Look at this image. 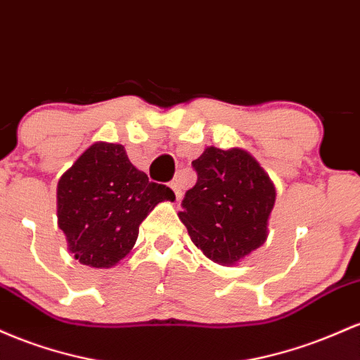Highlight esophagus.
<instances>
[{
  "instance_id": "esophagus-1",
  "label": "esophagus",
  "mask_w": 360,
  "mask_h": 360,
  "mask_svg": "<svg viewBox=\"0 0 360 360\" xmlns=\"http://www.w3.org/2000/svg\"><path fill=\"white\" fill-rule=\"evenodd\" d=\"M169 187H172V191L175 192V195H176V200H180V199H181V187H180L179 180H173L172 184H169Z\"/></svg>"
}]
</instances>
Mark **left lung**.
I'll use <instances>...</instances> for the list:
<instances>
[{"instance_id": "1", "label": "left lung", "mask_w": 360, "mask_h": 360, "mask_svg": "<svg viewBox=\"0 0 360 360\" xmlns=\"http://www.w3.org/2000/svg\"><path fill=\"white\" fill-rule=\"evenodd\" d=\"M192 167L197 184L185 193L180 221L205 257L234 265L267 240L277 195L274 181L241 148L209 146Z\"/></svg>"}]
</instances>
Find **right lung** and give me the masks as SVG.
I'll return each instance as SVG.
<instances>
[{
  "label": "right lung",
  "mask_w": 360,
  "mask_h": 360,
  "mask_svg": "<svg viewBox=\"0 0 360 360\" xmlns=\"http://www.w3.org/2000/svg\"><path fill=\"white\" fill-rule=\"evenodd\" d=\"M175 200L149 181L122 144L93 143L58 181V224L79 264L110 269L136 245L139 224L160 202Z\"/></svg>",
  "instance_id": "add662e5"
}]
</instances>
